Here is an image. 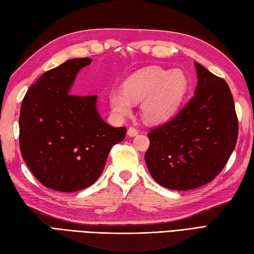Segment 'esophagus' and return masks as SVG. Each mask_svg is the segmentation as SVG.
Returning <instances> with one entry per match:
<instances>
[{
    "label": "esophagus",
    "mask_w": 254,
    "mask_h": 254,
    "mask_svg": "<svg viewBox=\"0 0 254 254\" xmlns=\"http://www.w3.org/2000/svg\"><path fill=\"white\" fill-rule=\"evenodd\" d=\"M138 133H139V131L137 130V129H134L132 127L128 128V130H127V136L128 137H136Z\"/></svg>",
    "instance_id": "obj_1"
}]
</instances>
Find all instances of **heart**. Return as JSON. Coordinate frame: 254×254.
I'll list each match as a JSON object with an SVG mask.
<instances>
[{
	"label": "heart",
	"mask_w": 254,
	"mask_h": 254,
	"mask_svg": "<svg viewBox=\"0 0 254 254\" xmlns=\"http://www.w3.org/2000/svg\"><path fill=\"white\" fill-rule=\"evenodd\" d=\"M188 89V79L180 69L148 67L129 76L122 90L110 93L112 111L117 116H128L132 102H142L141 111L149 123H164L176 114Z\"/></svg>",
	"instance_id": "1"
}]
</instances>
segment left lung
<instances>
[{
  "label": "left lung",
  "mask_w": 254,
  "mask_h": 254,
  "mask_svg": "<svg viewBox=\"0 0 254 254\" xmlns=\"http://www.w3.org/2000/svg\"><path fill=\"white\" fill-rule=\"evenodd\" d=\"M194 97L170 122L148 133L149 173L163 187L191 190L212 182L226 165L238 138L228 84L194 62Z\"/></svg>",
  "instance_id": "8db88e82"
}]
</instances>
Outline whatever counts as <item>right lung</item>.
Segmentation results:
<instances>
[{
  "label": "right lung",
  "mask_w": 254,
  "mask_h": 254,
  "mask_svg": "<svg viewBox=\"0 0 254 254\" xmlns=\"http://www.w3.org/2000/svg\"><path fill=\"white\" fill-rule=\"evenodd\" d=\"M91 62L71 59L48 70L22 100V159L43 186L61 192L93 185L112 146L125 139V127H112L100 116L97 95L80 97L71 90L78 72Z\"/></svg>",
  "instance_id": "obj_1"
}]
</instances>
